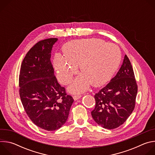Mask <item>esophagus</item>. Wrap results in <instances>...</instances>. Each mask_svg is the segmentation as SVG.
<instances>
[{
    "label": "esophagus",
    "instance_id": "34e87169",
    "mask_svg": "<svg viewBox=\"0 0 155 155\" xmlns=\"http://www.w3.org/2000/svg\"><path fill=\"white\" fill-rule=\"evenodd\" d=\"M81 97V94H76V95H74V96H73L74 99L75 101H77V100L79 99Z\"/></svg>",
    "mask_w": 155,
    "mask_h": 155
}]
</instances>
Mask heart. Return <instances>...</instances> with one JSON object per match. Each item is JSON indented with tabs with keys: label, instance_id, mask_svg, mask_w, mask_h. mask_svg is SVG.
<instances>
[{
	"label": "heart",
	"instance_id": "obj_1",
	"mask_svg": "<svg viewBox=\"0 0 155 155\" xmlns=\"http://www.w3.org/2000/svg\"><path fill=\"white\" fill-rule=\"evenodd\" d=\"M63 55L56 53L53 65L58 80L69 83L77 72L82 73L69 86L72 93L85 91L91 84L99 86L107 81L118 69L121 59L118 47L99 38L74 40L62 47Z\"/></svg>",
	"mask_w": 155,
	"mask_h": 155
}]
</instances>
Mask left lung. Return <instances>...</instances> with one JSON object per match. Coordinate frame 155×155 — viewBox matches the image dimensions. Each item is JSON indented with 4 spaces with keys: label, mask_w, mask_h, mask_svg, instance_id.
Here are the masks:
<instances>
[{
    "label": "left lung",
    "mask_w": 155,
    "mask_h": 155,
    "mask_svg": "<svg viewBox=\"0 0 155 155\" xmlns=\"http://www.w3.org/2000/svg\"><path fill=\"white\" fill-rule=\"evenodd\" d=\"M137 87L133 69L126 54L117 75L94 95L96 105L91 112L94 120L108 129L123 124L134 109Z\"/></svg>",
    "instance_id": "obj_1"
}]
</instances>
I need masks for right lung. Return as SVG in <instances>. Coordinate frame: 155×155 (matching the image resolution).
<instances>
[{
    "label": "right lung",
    "mask_w": 155,
    "mask_h": 155,
    "mask_svg": "<svg viewBox=\"0 0 155 155\" xmlns=\"http://www.w3.org/2000/svg\"><path fill=\"white\" fill-rule=\"evenodd\" d=\"M58 38L38 41L27 53L19 75V96L31 120L39 127L51 131L68 118L74 99L58 82L51 52Z\"/></svg>",
    "instance_id": "right-lung-1"
}]
</instances>
